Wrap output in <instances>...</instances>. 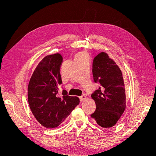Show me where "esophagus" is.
Here are the masks:
<instances>
[{
	"label": "esophagus",
	"instance_id": "1",
	"mask_svg": "<svg viewBox=\"0 0 156 156\" xmlns=\"http://www.w3.org/2000/svg\"><path fill=\"white\" fill-rule=\"evenodd\" d=\"M79 98H80V101H84L87 99V97H86V96L85 95H83L80 96Z\"/></svg>",
	"mask_w": 156,
	"mask_h": 156
}]
</instances>
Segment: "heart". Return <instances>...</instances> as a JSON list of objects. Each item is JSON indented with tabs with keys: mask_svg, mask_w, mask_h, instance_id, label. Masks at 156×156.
Instances as JSON below:
<instances>
[{
	"mask_svg": "<svg viewBox=\"0 0 156 156\" xmlns=\"http://www.w3.org/2000/svg\"><path fill=\"white\" fill-rule=\"evenodd\" d=\"M77 56H85V55L83 53H81V54H79L77 55Z\"/></svg>",
	"mask_w": 156,
	"mask_h": 156,
	"instance_id": "b5f03b06",
	"label": "heart"
}]
</instances>
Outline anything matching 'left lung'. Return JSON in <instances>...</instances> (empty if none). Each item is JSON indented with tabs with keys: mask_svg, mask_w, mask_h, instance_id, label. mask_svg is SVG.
<instances>
[{
	"mask_svg": "<svg viewBox=\"0 0 156 156\" xmlns=\"http://www.w3.org/2000/svg\"><path fill=\"white\" fill-rule=\"evenodd\" d=\"M94 81L99 89L91 97L96 104L95 111L90 116L102 128L116 125L126 107V95L122 73L105 52L96 55L93 61Z\"/></svg>",
	"mask_w": 156,
	"mask_h": 156,
	"instance_id": "1",
	"label": "left lung"
}]
</instances>
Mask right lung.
Segmentation results:
<instances>
[{"label": "right lung", "instance_id": "add662e5", "mask_svg": "<svg viewBox=\"0 0 156 156\" xmlns=\"http://www.w3.org/2000/svg\"><path fill=\"white\" fill-rule=\"evenodd\" d=\"M62 61L59 54L45 57L33 73L28 87L31 111L40 123L48 128L59 126L80 102L78 97L69 96L65 90L59 95Z\"/></svg>", "mask_w": 156, "mask_h": 156}]
</instances>
